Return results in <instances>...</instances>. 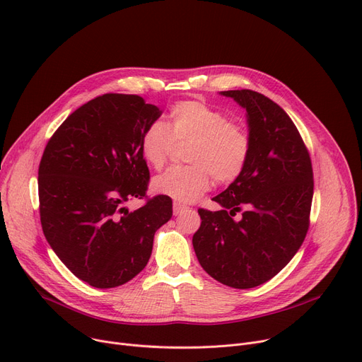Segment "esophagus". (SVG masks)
Listing matches in <instances>:
<instances>
[{
	"mask_svg": "<svg viewBox=\"0 0 362 362\" xmlns=\"http://www.w3.org/2000/svg\"><path fill=\"white\" fill-rule=\"evenodd\" d=\"M186 210H187V206H185V205H182V204H177V202L173 204V213H175V216H179V214H182L183 211H186Z\"/></svg>",
	"mask_w": 362,
	"mask_h": 362,
	"instance_id": "1",
	"label": "esophagus"
}]
</instances>
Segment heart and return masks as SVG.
Masks as SVG:
<instances>
[{
    "instance_id": "obj_1",
    "label": "heart",
    "mask_w": 362,
    "mask_h": 362,
    "mask_svg": "<svg viewBox=\"0 0 362 362\" xmlns=\"http://www.w3.org/2000/svg\"><path fill=\"white\" fill-rule=\"evenodd\" d=\"M177 144H191L185 167H173L152 182L160 195L177 202H194L217 183L235 182L250 161L252 139L242 122L204 101H180L170 110V122L151 123L142 133L144 160L161 170Z\"/></svg>"
}]
</instances>
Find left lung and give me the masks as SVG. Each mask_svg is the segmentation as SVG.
Returning a JSON list of instances; mask_svg holds the SVG:
<instances>
[{
    "instance_id": "obj_1",
    "label": "left lung",
    "mask_w": 362,
    "mask_h": 362,
    "mask_svg": "<svg viewBox=\"0 0 362 362\" xmlns=\"http://www.w3.org/2000/svg\"><path fill=\"white\" fill-rule=\"evenodd\" d=\"M248 112L252 149L243 173L213 201L220 211L199 208L192 238L201 267L235 289L273 279L300 248L310 227L314 194L310 152L280 105L251 90H223ZM241 213L239 219L234 216Z\"/></svg>"
}]
</instances>
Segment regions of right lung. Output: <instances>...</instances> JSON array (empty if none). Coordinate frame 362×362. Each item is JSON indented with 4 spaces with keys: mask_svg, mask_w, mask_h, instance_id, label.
Listing matches in <instances>:
<instances>
[{
    "mask_svg": "<svg viewBox=\"0 0 362 362\" xmlns=\"http://www.w3.org/2000/svg\"><path fill=\"white\" fill-rule=\"evenodd\" d=\"M161 116L139 95L104 93L73 111L49 138L37 170L40 216L52 251L98 289L127 283L173 214L171 198H148L144 130ZM145 199L130 212L125 204Z\"/></svg>",
    "mask_w": 362,
    "mask_h": 362,
    "instance_id": "1",
    "label": "right lung"
}]
</instances>
